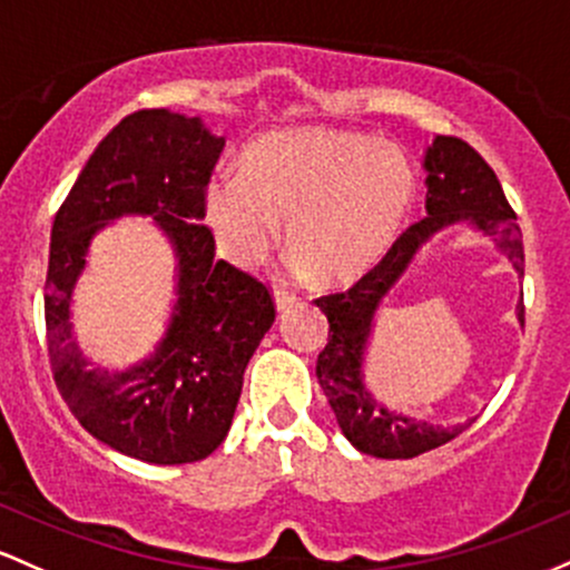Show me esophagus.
<instances>
[{
  "mask_svg": "<svg viewBox=\"0 0 570 570\" xmlns=\"http://www.w3.org/2000/svg\"><path fill=\"white\" fill-rule=\"evenodd\" d=\"M298 298L293 296V293H287V291H274V306H277V312H285V309H291L293 304H296Z\"/></svg>",
  "mask_w": 570,
  "mask_h": 570,
  "instance_id": "1",
  "label": "esophagus"
}]
</instances>
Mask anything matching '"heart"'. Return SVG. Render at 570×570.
Returning <instances> with one entry per match:
<instances>
[{"instance_id": "heart-1", "label": "heart", "mask_w": 570, "mask_h": 570, "mask_svg": "<svg viewBox=\"0 0 570 570\" xmlns=\"http://www.w3.org/2000/svg\"><path fill=\"white\" fill-rule=\"evenodd\" d=\"M412 196V169L395 147L312 126L258 139L239 177H209L204 217L236 268L264 264L285 223L293 272L347 285L385 255Z\"/></svg>"}]
</instances>
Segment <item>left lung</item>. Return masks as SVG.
I'll return each mask as SVG.
<instances>
[{
	"label": "left lung",
	"instance_id": "obj_1",
	"mask_svg": "<svg viewBox=\"0 0 570 570\" xmlns=\"http://www.w3.org/2000/svg\"><path fill=\"white\" fill-rule=\"evenodd\" d=\"M425 215L393 245L382 264L347 293L317 298L331 325L328 344L317 357V380L336 414V423L350 444L363 455L406 460L446 444L463 433L476 417L463 423L436 425L431 420L409 417L404 412L376 401L366 385L363 363L374 334L376 315L401 277L412 268L417 253L444 228L465 223L495 242V247L514 266L517 277L525 274L522 234L514 209L503 196L495 171L484 164L471 145L455 137H433L423 156ZM517 320L525 323V306L517 304Z\"/></svg>",
	"mask_w": 570,
	"mask_h": 570
}]
</instances>
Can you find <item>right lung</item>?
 <instances>
[{
	"label": "right lung",
	"mask_w": 570,
	"mask_h": 570,
	"mask_svg": "<svg viewBox=\"0 0 570 570\" xmlns=\"http://www.w3.org/2000/svg\"><path fill=\"white\" fill-rule=\"evenodd\" d=\"M226 139L171 110L126 115L91 153L50 232L45 325L53 380L80 425L120 455L156 465L202 460L232 428L242 376L274 323L250 274L215 261L204 188ZM150 216L176 253V302L142 362L101 370L79 350L71 298L95 234Z\"/></svg>",
	"instance_id": "right-lung-1"
}]
</instances>
